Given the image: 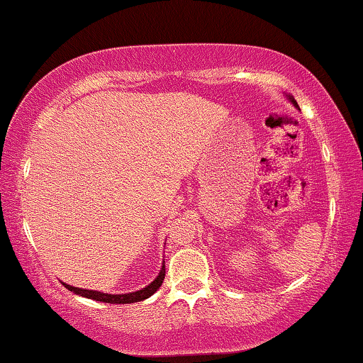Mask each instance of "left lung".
<instances>
[{"label":"left lung","mask_w":363,"mask_h":363,"mask_svg":"<svg viewBox=\"0 0 363 363\" xmlns=\"http://www.w3.org/2000/svg\"><path fill=\"white\" fill-rule=\"evenodd\" d=\"M286 99H289V101L291 102V104H294V106L296 107V109H298V111H300V107H298V104H296V101L294 99V96H286Z\"/></svg>","instance_id":"left-lung-1"}]
</instances>
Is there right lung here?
Returning a JSON list of instances; mask_svg holds the SVG:
<instances>
[{
    "instance_id": "1",
    "label": "right lung",
    "mask_w": 363,
    "mask_h": 363,
    "mask_svg": "<svg viewBox=\"0 0 363 363\" xmlns=\"http://www.w3.org/2000/svg\"><path fill=\"white\" fill-rule=\"evenodd\" d=\"M164 275H166V267H164V261H163V264H161L160 274L156 275V279L153 280V282L148 284V285L145 286V289H142V290L130 291V294H118V295L102 294V291H97V290L78 289V286L68 285V284H65V282H63V285H65V289H68L69 291H73L74 295L84 296V298L96 300V301H102V303H117V305H125V303H137V301H143V300L150 298V296L153 295L155 291L160 289L161 284H163Z\"/></svg>"
}]
</instances>
